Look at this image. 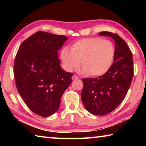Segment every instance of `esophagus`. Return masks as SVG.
Instances as JSON below:
<instances>
[{
  "mask_svg": "<svg viewBox=\"0 0 146 146\" xmlns=\"http://www.w3.org/2000/svg\"><path fill=\"white\" fill-rule=\"evenodd\" d=\"M72 79H73V80H77V79H78V76L75 75H74L72 76Z\"/></svg>",
  "mask_w": 146,
  "mask_h": 146,
  "instance_id": "34e87169",
  "label": "esophagus"
}]
</instances>
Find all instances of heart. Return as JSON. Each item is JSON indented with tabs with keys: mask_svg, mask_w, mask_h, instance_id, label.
<instances>
[{
	"mask_svg": "<svg viewBox=\"0 0 146 146\" xmlns=\"http://www.w3.org/2000/svg\"><path fill=\"white\" fill-rule=\"evenodd\" d=\"M115 48L111 42L100 38L80 39L71 46V50L64 48L60 58L64 70L71 72L78 69L80 62L82 73L91 76L104 75L112 66Z\"/></svg>",
	"mask_w": 146,
	"mask_h": 146,
	"instance_id": "obj_1",
	"label": "heart"
}]
</instances>
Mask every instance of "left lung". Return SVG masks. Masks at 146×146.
Instances as JSON below:
<instances>
[{
  "instance_id": "8db88e82",
  "label": "left lung",
  "mask_w": 146,
  "mask_h": 146,
  "mask_svg": "<svg viewBox=\"0 0 146 146\" xmlns=\"http://www.w3.org/2000/svg\"><path fill=\"white\" fill-rule=\"evenodd\" d=\"M98 34L115 40L114 62L104 75L82 78L81 99L91 114L105 115L114 111L124 99L131 84L134 68L132 53L123 39L111 32L102 31Z\"/></svg>"
}]
</instances>
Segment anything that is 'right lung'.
<instances>
[{"label": "right lung", "mask_w": 146, "mask_h": 146, "mask_svg": "<svg viewBox=\"0 0 146 146\" xmlns=\"http://www.w3.org/2000/svg\"><path fill=\"white\" fill-rule=\"evenodd\" d=\"M67 40L65 35L37 31L21 44L15 59L17 90L29 110L42 117L57 111L71 83L73 73L60 68L58 56Z\"/></svg>", "instance_id": "right-lung-1"}]
</instances>
